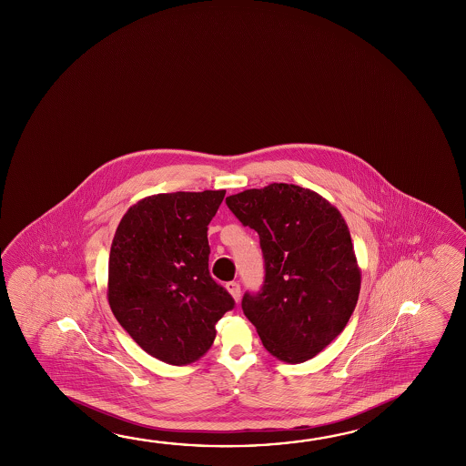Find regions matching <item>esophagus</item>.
<instances>
[{
	"label": "esophagus",
	"instance_id": "esophagus-1",
	"mask_svg": "<svg viewBox=\"0 0 466 466\" xmlns=\"http://www.w3.org/2000/svg\"><path fill=\"white\" fill-rule=\"evenodd\" d=\"M226 289H228V292H229L230 296H232V299H234L236 302L240 300V284H238V282H228V284H226Z\"/></svg>",
	"mask_w": 466,
	"mask_h": 466
}]
</instances>
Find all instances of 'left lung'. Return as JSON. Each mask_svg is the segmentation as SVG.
<instances>
[{"instance_id":"obj_1","label":"left lung","mask_w":466,"mask_h":466,"mask_svg":"<svg viewBox=\"0 0 466 466\" xmlns=\"http://www.w3.org/2000/svg\"><path fill=\"white\" fill-rule=\"evenodd\" d=\"M257 230L265 284L242 309L279 360L306 362L343 331L358 304L360 268L343 216L317 191L269 184L226 198Z\"/></svg>"}]
</instances>
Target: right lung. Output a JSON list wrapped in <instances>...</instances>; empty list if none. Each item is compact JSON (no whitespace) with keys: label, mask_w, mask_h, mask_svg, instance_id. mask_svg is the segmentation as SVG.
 Masks as SVG:
<instances>
[{"label":"right lung","mask_w":466,"mask_h":466,"mask_svg":"<svg viewBox=\"0 0 466 466\" xmlns=\"http://www.w3.org/2000/svg\"><path fill=\"white\" fill-rule=\"evenodd\" d=\"M224 195H151L133 205L115 230L108 304L128 335L166 364L187 366L205 356L216 323L234 307L208 269V224Z\"/></svg>","instance_id":"obj_1"}]
</instances>
